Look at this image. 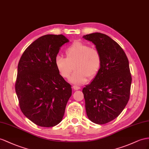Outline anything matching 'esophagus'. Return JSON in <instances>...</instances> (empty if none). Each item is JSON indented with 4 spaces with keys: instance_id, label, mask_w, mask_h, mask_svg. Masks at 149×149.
Instances as JSON below:
<instances>
[{
    "instance_id": "obj_1",
    "label": "esophagus",
    "mask_w": 149,
    "mask_h": 149,
    "mask_svg": "<svg viewBox=\"0 0 149 149\" xmlns=\"http://www.w3.org/2000/svg\"><path fill=\"white\" fill-rule=\"evenodd\" d=\"M72 87H73V89L74 90H79V89H81V87H79V86H74Z\"/></svg>"
}]
</instances>
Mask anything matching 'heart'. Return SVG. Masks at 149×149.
I'll return each instance as SVG.
<instances>
[{
  "mask_svg": "<svg viewBox=\"0 0 149 149\" xmlns=\"http://www.w3.org/2000/svg\"><path fill=\"white\" fill-rule=\"evenodd\" d=\"M65 53L66 58L60 55L56 56L55 66L64 79L69 78L74 67L75 72L70 79L71 83L82 84L87 82L88 77L94 78L100 71L102 58L96 48L77 41L68 47Z\"/></svg>",
  "mask_w": 149,
  "mask_h": 149,
  "instance_id": "heart-1",
  "label": "heart"
}]
</instances>
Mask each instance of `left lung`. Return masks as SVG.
Here are the masks:
<instances>
[{
  "mask_svg": "<svg viewBox=\"0 0 149 149\" xmlns=\"http://www.w3.org/2000/svg\"><path fill=\"white\" fill-rule=\"evenodd\" d=\"M83 38L96 45L102 58L100 71L82 89L86 113L93 123L105 124L119 116L128 102L132 84L129 62L123 49L106 35L94 33Z\"/></svg>",
  "mask_w": 149,
  "mask_h": 149,
  "instance_id": "8db88e82",
  "label": "left lung"
}]
</instances>
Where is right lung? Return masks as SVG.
Segmentation results:
<instances>
[{
  "label": "right lung",
  "instance_id": "right-lung-1",
  "mask_svg": "<svg viewBox=\"0 0 149 149\" xmlns=\"http://www.w3.org/2000/svg\"><path fill=\"white\" fill-rule=\"evenodd\" d=\"M62 35L41 36L25 49L17 66L15 89L21 111L34 123L52 127L62 120L71 86L57 70L55 60L68 42Z\"/></svg>",
  "mask_w": 149,
  "mask_h": 149
}]
</instances>
